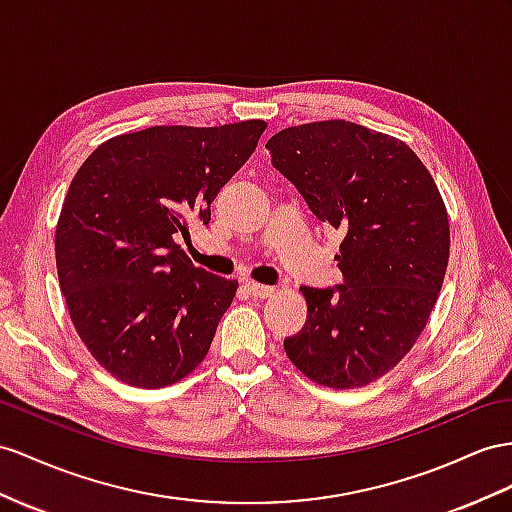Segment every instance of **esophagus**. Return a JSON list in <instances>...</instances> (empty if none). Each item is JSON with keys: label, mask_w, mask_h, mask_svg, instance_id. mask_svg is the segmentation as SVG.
<instances>
[{"label": "esophagus", "mask_w": 512, "mask_h": 512, "mask_svg": "<svg viewBox=\"0 0 512 512\" xmlns=\"http://www.w3.org/2000/svg\"><path fill=\"white\" fill-rule=\"evenodd\" d=\"M244 287L248 290V294L255 296V298H270L274 294V287L261 285V283H255V281H246Z\"/></svg>", "instance_id": "obj_1"}]
</instances>
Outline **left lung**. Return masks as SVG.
Listing matches in <instances>:
<instances>
[{"label":"left lung","instance_id":"obj_1","mask_svg":"<svg viewBox=\"0 0 512 512\" xmlns=\"http://www.w3.org/2000/svg\"><path fill=\"white\" fill-rule=\"evenodd\" d=\"M272 164L322 222L344 233V285L300 287L307 322L283 348L313 383L365 387L426 329L450 259V220L409 144L342 119L281 129Z\"/></svg>","mask_w":512,"mask_h":512}]
</instances>
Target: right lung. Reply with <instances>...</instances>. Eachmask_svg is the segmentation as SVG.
<instances>
[{"label":"right lung","mask_w":512,"mask_h":512,"mask_svg":"<svg viewBox=\"0 0 512 512\" xmlns=\"http://www.w3.org/2000/svg\"><path fill=\"white\" fill-rule=\"evenodd\" d=\"M266 127L140 129L101 142L75 173L56 225L60 290L84 346L119 381L168 387L205 359L238 281L196 268L177 235L207 225Z\"/></svg>","instance_id":"obj_1"}]
</instances>
